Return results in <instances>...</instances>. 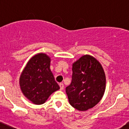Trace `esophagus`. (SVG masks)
Masks as SVG:
<instances>
[{
  "instance_id": "1",
  "label": "esophagus",
  "mask_w": 129,
  "mask_h": 129,
  "mask_svg": "<svg viewBox=\"0 0 129 129\" xmlns=\"http://www.w3.org/2000/svg\"><path fill=\"white\" fill-rule=\"evenodd\" d=\"M59 86H60V90H63L64 89V85L62 83H59Z\"/></svg>"
}]
</instances>
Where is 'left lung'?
<instances>
[{
    "instance_id": "left-lung-1",
    "label": "left lung",
    "mask_w": 129,
    "mask_h": 129,
    "mask_svg": "<svg viewBox=\"0 0 129 129\" xmlns=\"http://www.w3.org/2000/svg\"><path fill=\"white\" fill-rule=\"evenodd\" d=\"M104 70L96 59L85 55L73 64L72 82L66 88L69 103L74 108L85 111L101 100L105 90Z\"/></svg>"
}]
</instances>
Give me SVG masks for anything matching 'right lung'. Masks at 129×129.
I'll return each instance as SVG.
<instances>
[{"label":"right lung","mask_w":129,"mask_h":129,"mask_svg":"<svg viewBox=\"0 0 129 129\" xmlns=\"http://www.w3.org/2000/svg\"><path fill=\"white\" fill-rule=\"evenodd\" d=\"M50 58L44 53L31 57L20 77L24 95L33 103H44L49 96L60 88L50 68Z\"/></svg>","instance_id":"1"}]
</instances>
